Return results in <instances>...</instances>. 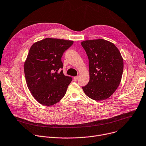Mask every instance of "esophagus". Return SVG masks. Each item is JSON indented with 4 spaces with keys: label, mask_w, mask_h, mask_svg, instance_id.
Wrapping results in <instances>:
<instances>
[{
    "label": "esophagus",
    "mask_w": 146,
    "mask_h": 146,
    "mask_svg": "<svg viewBox=\"0 0 146 146\" xmlns=\"http://www.w3.org/2000/svg\"><path fill=\"white\" fill-rule=\"evenodd\" d=\"M78 79V76H76V77H74V78H73V80L74 82L77 81Z\"/></svg>",
    "instance_id": "34e87169"
}]
</instances>
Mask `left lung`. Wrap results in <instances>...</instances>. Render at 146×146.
Listing matches in <instances>:
<instances>
[{
    "instance_id": "1",
    "label": "left lung",
    "mask_w": 146,
    "mask_h": 146,
    "mask_svg": "<svg viewBox=\"0 0 146 146\" xmlns=\"http://www.w3.org/2000/svg\"><path fill=\"white\" fill-rule=\"evenodd\" d=\"M88 58L90 80L82 87L85 94L96 100L111 97L121 83L123 60L120 52L105 39H93L81 43Z\"/></svg>"
}]
</instances>
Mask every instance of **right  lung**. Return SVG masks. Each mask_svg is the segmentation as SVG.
<instances>
[{"mask_svg": "<svg viewBox=\"0 0 146 146\" xmlns=\"http://www.w3.org/2000/svg\"><path fill=\"white\" fill-rule=\"evenodd\" d=\"M73 41L45 38L34 43L24 63L26 82L33 96L44 105L50 106L64 96L72 78L64 75L62 57Z\"/></svg>", "mask_w": 146, "mask_h": 146, "instance_id": "add662e5", "label": "right lung"}]
</instances>
